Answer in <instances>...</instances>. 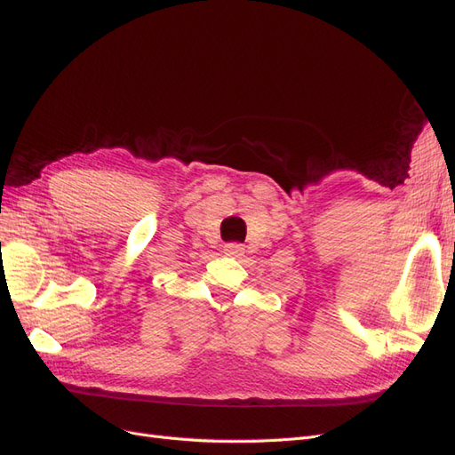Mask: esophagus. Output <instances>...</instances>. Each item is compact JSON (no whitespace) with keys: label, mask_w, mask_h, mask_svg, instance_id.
<instances>
[{"label":"esophagus","mask_w":455,"mask_h":455,"mask_svg":"<svg viewBox=\"0 0 455 455\" xmlns=\"http://www.w3.org/2000/svg\"><path fill=\"white\" fill-rule=\"evenodd\" d=\"M223 251L230 258H240L242 253H244V246L238 244V242H230V244H225Z\"/></svg>","instance_id":"obj_1"}]
</instances>
